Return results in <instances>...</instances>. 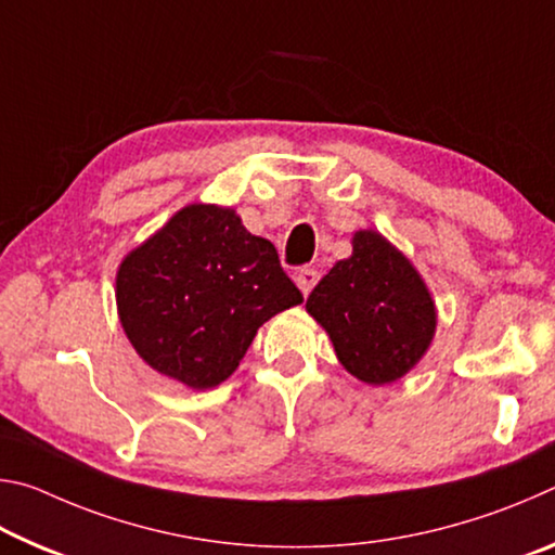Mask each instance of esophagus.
<instances>
[{"mask_svg": "<svg viewBox=\"0 0 555 555\" xmlns=\"http://www.w3.org/2000/svg\"><path fill=\"white\" fill-rule=\"evenodd\" d=\"M296 284L300 288V294L308 296L313 291V286L318 284V271L315 269H300L296 274Z\"/></svg>", "mask_w": 555, "mask_h": 555, "instance_id": "obj_1", "label": "esophagus"}]
</instances>
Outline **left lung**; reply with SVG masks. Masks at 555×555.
Here are the masks:
<instances>
[{
    "mask_svg": "<svg viewBox=\"0 0 555 555\" xmlns=\"http://www.w3.org/2000/svg\"><path fill=\"white\" fill-rule=\"evenodd\" d=\"M306 311L331 335L343 367L374 387L416 367L438 323L424 279L374 230L354 232L352 257L318 281Z\"/></svg>",
    "mask_w": 555,
    "mask_h": 555,
    "instance_id": "obj_1",
    "label": "left lung"
}]
</instances>
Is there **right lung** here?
<instances>
[{"mask_svg": "<svg viewBox=\"0 0 555 555\" xmlns=\"http://www.w3.org/2000/svg\"><path fill=\"white\" fill-rule=\"evenodd\" d=\"M300 300L274 244L218 205H185L117 271L119 323L139 357L201 391L228 379L259 327Z\"/></svg>", "mask_w": 555, "mask_h": 555, "instance_id": "right-lung-1", "label": "right lung"}]
</instances>
